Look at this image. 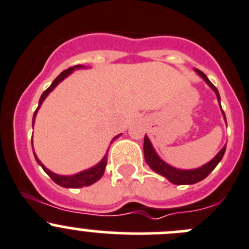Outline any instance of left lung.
<instances>
[{"mask_svg":"<svg viewBox=\"0 0 249 249\" xmlns=\"http://www.w3.org/2000/svg\"><path fill=\"white\" fill-rule=\"evenodd\" d=\"M196 71L203 78V80L207 83L208 86L213 89L214 93H216L217 95V99H218L219 102V94L216 87H214L213 84L208 80V78L206 77L205 73H202L201 71ZM223 115H225V113H223ZM225 151H226V146H223V149L221 150V151H219L218 154H217V155L210 161V162L203 165V166L198 167V169L178 170L170 166V165H167L166 162H163V161L159 158L158 154L155 152V150H154V147H152L151 142H150V140L147 139V136H145L144 139V155H145V160H146L147 165H149L154 171L162 175L163 178H166L170 182L175 183V185H191V183H196L202 181L203 178H206L208 175L211 174L212 170L218 165L219 161L222 160L223 155H225Z\"/></svg>","mask_w":249,"mask_h":249,"instance_id":"left-lung-1","label":"left lung"}]
</instances>
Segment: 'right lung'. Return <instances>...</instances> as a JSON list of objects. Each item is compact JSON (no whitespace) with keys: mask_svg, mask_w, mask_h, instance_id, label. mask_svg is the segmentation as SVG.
<instances>
[{"mask_svg":"<svg viewBox=\"0 0 249 249\" xmlns=\"http://www.w3.org/2000/svg\"><path fill=\"white\" fill-rule=\"evenodd\" d=\"M82 66H74V67H71V68L66 69V71H63L62 73H60L59 75H58L57 78H55L54 80H53V83L49 86L48 89H46V90L43 91V94H42V97L41 99H39V104H38V108L37 110L39 109V107H41V104L43 103V100L46 99V97L48 95L51 91L53 90V89L55 88V87L59 84L62 80L64 79L66 77H68L69 74H71V71H74L75 68H80ZM37 110L35 111V115H33V123H35V118H36V114H37ZM119 136V135H118ZM118 136H115L114 139H116ZM113 139V140H114ZM107 156L108 155H105L104 159H103L102 161H100L98 165H95L94 167H91V169L89 170H86V171H83V172H79V174L77 175H73V176H60V175H55L53 174L52 171H49L48 169H46V167L42 165V162L37 159V156H36V160H37V162L41 165L42 167H43L44 171L48 174V176L51 178H52L53 181H54L57 185L62 186V187H71V189H78V187H83V186H89L91 185V183L94 182H97L98 180H99L100 178L103 176V174H104V170H105V166H107Z\"/></svg>","mask_w":249,"mask_h":249,"instance_id":"right-lung-1","label":"right lung"}]
</instances>
